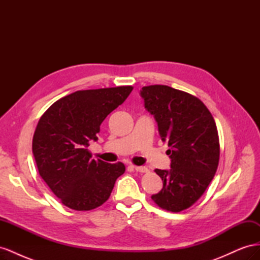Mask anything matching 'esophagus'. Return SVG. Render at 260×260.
I'll use <instances>...</instances> for the list:
<instances>
[{"label":"esophagus","instance_id":"esophagus-1","mask_svg":"<svg viewBox=\"0 0 260 260\" xmlns=\"http://www.w3.org/2000/svg\"><path fill=\"white\" fill-rule=\"evenodd\" d=\"M138 172H148V169L146 167H140V166H135L133 167Z\"/></svg>","mask_w":260,"mask_h":260}]
</instances>
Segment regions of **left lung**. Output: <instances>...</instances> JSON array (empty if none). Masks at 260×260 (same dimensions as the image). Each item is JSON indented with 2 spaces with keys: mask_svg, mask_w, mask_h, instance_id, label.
Wrapping results in <instances>:
<instances>
[{
  "mask_svg": "<svg viewBox=\"0 0 260 260\" xmlns=\"http://www.w3.org/2000/svg\"><path fill=\"white\" fill-rule=\"evenodd\" d=\"M141 96L154 115L159 136L167 142L170 170L155 169L162 180L152 200L160 208L179 212L198 201L214 179L220 145L214 117L203 102L168 85L143 86Z\"/></svg>",
  "mask_w": 260,
  "mask_h": 260,
  "instance_id": "obj_1",
  "label": "left lung"
}]
</instances>
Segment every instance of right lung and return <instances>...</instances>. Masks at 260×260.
Here are the masks:
<instances>
[{"label": "right lung", "instance_id": "1", "mask_svg": "<svg viewBox=\"0 0 260 260\" xmlns=\"http://www.w3.org/2000/svg\"><path fill=\"white\" fill-rule=\"evenodd\" d=\"M132 90L123 85L77 91L55 102L41 116L32 153L39 174L65 206L84 211L103 205L117 178L123 175L122 162L92 159L86 147L98 140L101 123Z\"/></svg>", "mask_w": 260, "mask_h": 260}]
</instances>
